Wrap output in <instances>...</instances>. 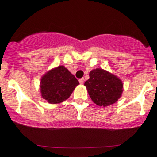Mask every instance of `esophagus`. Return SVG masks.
<instances>
[{"label": "esophagus", "instance_id": "1", "mask_svg": "<svg viewBox=\"0 0 157 157\" xmlns=\"http://www.w3.org/2000/svg\"><path fill=\"white\" fill-rule=\"evenodd\" d=\"M84 81H85L84 78H80V79H79V82H80V84H83V83H84Z\"/></svg>", "mask_w": 157, "mask_h": 157}]
</instances>
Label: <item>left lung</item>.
Masks as SVG:
<instances>
[{
    "label": "left lung",
    "mask_w": 157,
    "mask_h": 157,
    "mask_svg": "<svg viewBox=\"0 0 157 157\" xmlns=\"http://www.w3.org/2000/svg\"><path fill=\"white\" fill-rule=\"evenodd\" d=\"M84 86L93 102L103 107L116 102L123 92L121 79L102 68L92 70Z\"/></svg>",
    "instance_id": "left-lung-1"
}]
</instances>
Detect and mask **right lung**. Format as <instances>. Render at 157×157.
I'll return each mask as SVG.
<instances>
[{"instance_id":"obj_1","label":"right lung","mask_w":157,"mask_h":157,"mask_svg":"<svg viewBox=\"0 0 157 157\" xmlns=\"http://www.w3.org/2000/svg\"><path fill=\"white\" fill-rule=\"evenodd\" d=\"M79 81L64 66L52 68L42 77L41 96L50 104H58L67 99Z\"/></svg>"}]
</instances>
